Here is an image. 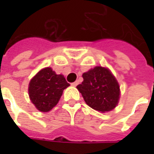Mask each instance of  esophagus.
Here are the masks:
<instances>
[{
  "mask_svg": "<svg viewBox=\"0 0 154 154\" xmlns=\"http://www.w3.org/2000/svg\"><path fill=\"white\" fill-rule=\"evenodd\" d=\"M78 83H79L78 81H76V82H74L72 83V87H77V85H78Z\"/></svg>",
  "mask_w": 154,
  "mask_h": 154,
  "instance_id": "obj_1",
  "label": "esophagus"
}]
</instances>
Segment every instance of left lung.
Segmentation results:
<instances>
[{"label":"left lung","mask_w":154,"mask_h":154,"mask_svg":"<svg viewBox=\"0 0 154 154\" xmlns=\"http://www.w3.org/2000/svg\"><path fill=\"white\" fill-rule=\"evenodd\" d=\"M83 82L77 87L86 103L100 112L110 111L119 102V86L108 68L96 67L82 74Z\"/></svg>","instance_id":"obj_1"}]
</instances>
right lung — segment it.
<instances>
[{"label": "right lung", "instance_id": "add662e5", "mask_svg": "<svg viewBox=\"0 0 154 154\" xmlns=\"http://www.w3.org/2000/svg\"><path fill=\"white\" fill-rule=\"evenodd\" d=\"M69 86L63 75L56 74L51 67H45L29 82V99L37 110L48 112L58 103L63 90Z\"/></svg>", "mask_w": 154, "mask_h": 154}]
</instances>
